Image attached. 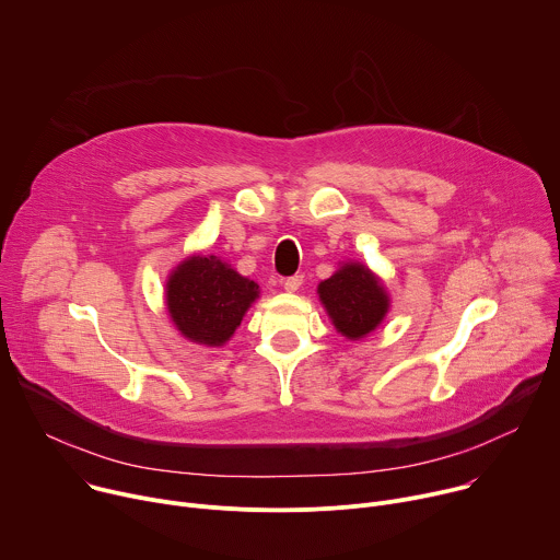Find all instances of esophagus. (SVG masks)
<instances>
[{
	"mask_svg": "<svg viewBox=\"0 0 560 560\" xmlns=\"http://www.w3.org/2000/svg\"><path fill=\"white\" fill-rule=\"evenodd\" d=\"M301 283H303V277H301V275H294V277H288V279L281 281L283 290H288V292H296V290L301 288Z\"/></svg>",
	"mask_w": 560,
	"mask_h": 560,
	"instance_id": "esophagus-1",
	"label": "esophagus"
}]
</instances>
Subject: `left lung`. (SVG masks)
<instances>
[{
	"label": "left lung",
	"mask_w": 560,
	"mask_h": 560,
	"mask_svg": "<svg viewBox=\"0 0 560 560\" xmlns=\"http://www.w3.org/2000/svg\"><path fill=\"white\" fill-rule=\"evenodd\" d=\"M332 324L348 339H363L387 312V296L376 277L361 264H346L318 285Z\"/></svg>",
	"instance_id": "obj_1"
}]
</instances>
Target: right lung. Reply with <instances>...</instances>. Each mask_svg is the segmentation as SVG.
Wrapping results in <instances>:
<instances>
[{"label":"right lung","instance_id":"obj_1","mask_svg":"<svg viewBox=\"0 0 560 560\" xmlns=\"http://www.w3.org/2000/svg\"><path fill=\"white\" fill-rule=\"evenodd\" d=\"M259 296V285L217 257H190L168 279V312L175 326L195 343H225L250 303Z\"/></svg>","mask_w":560,"mask_h":560}]
</instances>
